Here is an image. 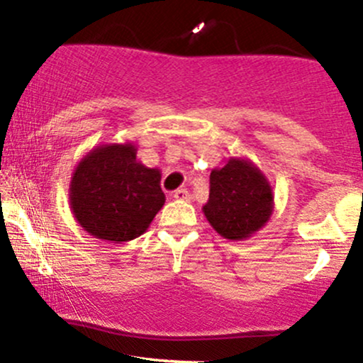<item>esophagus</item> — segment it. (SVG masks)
<instances>
[{
  "label": "esophagus",
  "mask_w": 363,
  "mask_h": 363,
  "mask_svg": "<svg viewBox=\"0 0 363 363\" xmlns=\"http://www.w3.org/2000/svg\"><path fill=\"white\" fill-rule=\"evenodd\" d=\"M173 197L177 199V201H190V194L186 192L185 189H180V190H177V192L173 194Z\"/></svg>",
  "instance_id": "obj_1"
}]
</instances>
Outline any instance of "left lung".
<instances>
[{
  "mask_svg": "<svg viewBox=\"0 0 363 363\" xmlns=\"http://www.w3.org/2000/svg\"><path fill=\"white\" fill-rule=\"evenodd\" d=\"M274 194L266 174L247 157H230L211 171L209 201L202 213L223 238L247 240L267 225Z\"/></svg>",
  "mask_w": 363,
  "mask_h": 363,
  "instance_id": "left-lung-1",
  "label": "left lung"
}]
</instances>
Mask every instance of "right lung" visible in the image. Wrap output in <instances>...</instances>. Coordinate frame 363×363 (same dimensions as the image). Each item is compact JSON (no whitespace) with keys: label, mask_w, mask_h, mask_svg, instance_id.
Instances as JSON below:
<instances>
[{"label":"right lung","mask_w":363,"mask_h":363,"mask_svg":"<svg viewBox=\"0 0 363 363\" xmlns=\"http://www.w3.org/2000/svg\"><path fill=\"white\" fill-rule=\"evenodd\" d=\"M161 171L137 160V147L101 144L89 150L72 174L68 199L77 223L94 238L130 242L164 206Z\"/></svg>","instance_id":"right-lung-1"}]
</instances>
